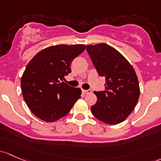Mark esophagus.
I'll return each mask as SVG.
<instances>
[{
    "mask_svg": "<svg viewBox=\"0 0 161 161\" xmlns=\"http://www.w3.org/2000/svg\"><path fill=\"white\" fill-rule=\"evenodd\" d=\"M82 91L84 94H89V93H91V92H92V91H91L90 89H87V90H86V89H82Z\"/></svg>",
    "mask_w": 161,
    "mask_h": 161,
    "instance_id": "1",
    "label": "esophagus"
}]
</instances>
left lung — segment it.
Instances as JSON below:
<instances>
[{
	"label": "left lung",
	"mask_w": 161,
	"mask_h": 161,
	"mask_svg": "<svg viewBox=\"0 0 161 161\" xmlns=\"http://www.w3.org/2000/svg\"><path fill=\"white\" fill-rule=\"evenodd\" d=\"M98 74L106 79L105 90L94 92L97 102L92 115L107 124H118L133 112L140 96L137 76L133 66L117 50L101 43L86 45Z\"/></svg>",
	"instance_id": "1"
}]
</instances>
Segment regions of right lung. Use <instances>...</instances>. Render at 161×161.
Returning a JSON list of instances; mask_svg holds the SVG:
<instances>
[{
	"label": "right lung",
	"instance_id": "add662e5",
	"mask_svg": "<svg viewBox=\"0 0 161 161\" xmlns=\"http://www.w3.org/2000/svg\"><path fill=\"white\" fill-rule=\"evenodd\" d=\"M84 45H58L42 50L27 65L21 80V92L31 113L45 122L66 116L81 97L79 88L69 86L64 77L72 60L84 52Z\"/></svg>",
	"mask_w": 161,
	"mask_h": 161
}]
</instances>
